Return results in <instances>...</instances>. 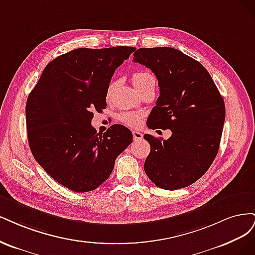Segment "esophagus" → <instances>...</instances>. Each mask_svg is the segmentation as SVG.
Here are the masks:
<instances>
[{
    "mask_svg": "<svg viewBox=\"0 0 255 255\" xmlns=\"http://www.w3.org/2000/svg\"><path fill=\"white\" fill-rule=\"evenodd\" d=\"M132 135H133V139H135V141H138V139L143 138V134L137 130L132 131Z\"/></svg>",
    "mask_w": 255,
    "mask_h": 255,
    "instance_id": "1",
    "label": "esophagus"
}]
</instances>
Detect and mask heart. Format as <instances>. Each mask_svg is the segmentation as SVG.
<instances>
[{
	"mask_svg": "<svg viewBox=\"0 0 255 255\" xmlns=\"http://www.w3.org/2000/svg\"><path fill=\"white\" fill-rule=\"evenodd\" d=\"M149 78H153V76L148 72H135L132 75L133 85L135 88H137L143 85L145 81ZM114 87H116V83L112 81L108 88V95H110L113 92ZM119 120L127 126H135L137 125V123L139 121V116L134 112H123L119 116Z\"/></svg>",
	"mask_w": 255,
	"mask_h": 255,
	"instance_id": "heart-1",
	"label": "heart"
}]
</instances>
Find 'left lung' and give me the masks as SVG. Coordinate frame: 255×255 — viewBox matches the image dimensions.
I'll return each instance as SVG.
<instances>
[{
    "mask_svg": "<svg viewBox=\"0 0 255 255\" xmlns=\"http://www.w3.org/2000/svg\"><path fill=\"white\" fill-rule=\"evenodd\" d=\"M133 61L150 69L159 81L160 96L147 127L171 130L163 141L144 135L150 144L144 170L163 190L186 187L207 172L218 152L224 98L203 65L176 48H138Z\"/></svg>",
    "mask_w": 255,
    "mask_h": 255,
    "instance_id": "obj_1",
    "label": "left lung"
}]
</instances>
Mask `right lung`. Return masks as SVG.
I'll return each instance as SVG.
<instances>
[{"instance_id": "1", "label": "right lung", "mask_w": 255, "mask_h": 255, "mask_svg": "<svg viewBox=\"0 0 255 255\" xmlns=\"http://www.w3.org/2000/svg\"><path fill=\"white\" fill-rule=\"evenodd\" d=\"M134 51L132 46L76 48L48 63L28 95L30 151L55 181L74 192L103 184L132 142L125 126L112 125L100 134L91 121L93 111L106 109L114 72Z\"/></svg>"}]
</instances>
